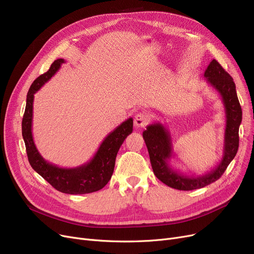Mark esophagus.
Here are the masks:
<instances>
[{"instance_id": "34e87169", "label": "esophagus", "mask_w": 254, "mask_h": 254, "mask_svg": "<svg viewBox=\"0 0 254 254\" xmlns=\"http://www.w3.org/2000/svg\"><path fill=\"white\" fill-rule=\"evenodd\" d=\"M149 120H150V117L147 113L140 112L135 116V126L137 127H144L148 124Z\"/></svg>"}]
</instances>
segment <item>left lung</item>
<instances>
[{
  "instance_id": "1",
  "label": "left lung",
  "mask_w": 254,
  "mask_h": 254,
  "mask_svg": "<svg viewBox=\"0 0 254 254\" xmlns=\"http://www.w3.org/2000/svg\"><path fill=\"white\" fill-rule=\"evenodd\" d=\"M206 81L221 97L225 111V129L222 158L219 164L204 175H186L170 165L173 157L172 139L169 130L159 123L147 126L143 139L149 152L154 175L166 185L178 190H193L218 180L237 154L239 148V127L242 122L236 84L233 78L216 60L207 66L204 73Z\"/></svg>"
}]
</instances>
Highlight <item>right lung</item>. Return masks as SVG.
I'll return each instance as SVG.
<instances>
[{"mask_svg":"<svg viewBox=\"0 0 254 254\" xmlns=\"http://www.w3.org/2000/svg\"><path fill=\"white\" fill-rule=\"evenodd\" d=\"M65 61L59 59L49 70L40 75L31 85L22 118V137L30 165L57 190L69 194H84L102 190L109 182L114 171L115 158L120 146L132 131V118L129 117L107 136L90 161L75 168H61L45 161L38 151L32 132L34 95L61 68Z\"/></svg>","mask_w":254,"mask_h":254,"instance_id":"1","label":"right lung"}]
</instances>
